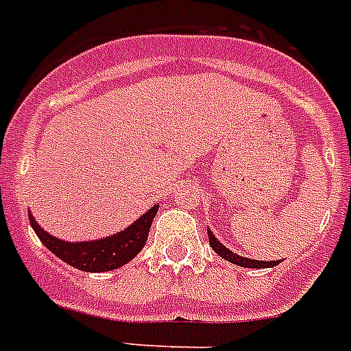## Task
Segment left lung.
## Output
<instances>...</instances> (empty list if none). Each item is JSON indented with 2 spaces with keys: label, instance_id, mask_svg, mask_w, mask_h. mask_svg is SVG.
Here are the masks:
<instances>
[{
  "label": "left lung",
  "instance_id": "left-lung-1",
  "mask_svg": "<svg viewBox=\"0 0 351 351\" xmlns=\"http://www.w3.org/2000/svg\"><path fill=\"white\" fill-rule=\"evenodd\" d=\"M208 237H209V244H211V247L215 250V253H219L222 258L233 262V264H237V266L255 267V269H258V267H271V266H277V264H278V262H275V261H273V262H258V261H251V258H245V256L234 255L233 251H230L224 244H222V242H219V240H217V237H215L211 231H208Z\"/></svg>",
  "mask_w": 351,
  "mask_h": 351
}]
</instances>
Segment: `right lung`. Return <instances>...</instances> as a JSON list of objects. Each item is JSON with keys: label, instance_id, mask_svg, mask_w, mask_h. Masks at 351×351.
Returning a JSON list of instances; mask_svg holds the SVG:
<instances>
[{"label": "right lung", "instance_id": "1", "mask_svg": "<svg viewBox=\"0 0 351 351\" xmlns=\"http://www.w3.org/2000/svg\"><path fill=\"white\" fill-rule=\"evenodd\" d=\"M156 211H158V206L149 209L147 213L140 217L125 231L112 234L109 239L93 240V242H74V244L56 239V237L41 230L32 215H29V220L32 230L40 237L41 242L58 258H62L63 262H67L69 266L82 269V271L100 273L111 271V269L123 266L142 251V247L147 242L149 228H151V222H153Z\"/></svg>", "mask_w": 351, "mask_h": 351}]
</instances>
